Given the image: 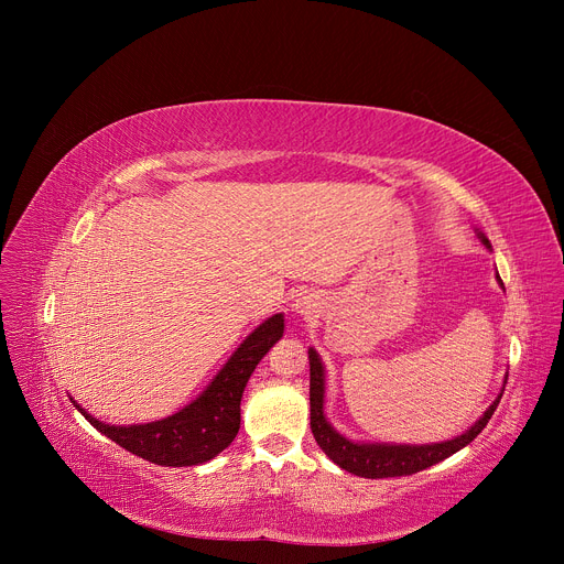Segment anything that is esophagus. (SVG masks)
Masks as SVG:
<instances>
[{
	"label": "esophagus",
	"mask_w": 564,
	"mask_h": 564,
	"mask_svg": "<svg viewBox=\"0 0 564 564\" xmlns=\"http://www.w3.org/2000/svg\"><path fill=\"white\" fill-rule=\"evenodd\" d=\"M292 311L297 313V315H302V317L313 315L317 311V297H315L313 292H308V290L300 292L297 300H294V304H292Z\"/></svg>",
	"instance_id": "1"
}]
</instances>
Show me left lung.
Returning a JSON list of instances; mask_svg holds the SVG:
<instances>
[{
  "label": "left lung",
  "instance_id": "8db88e82",
  "mask_svg": "<svg viewBox=\"0 0 564 564\" xmlns=\"http://www.w3.org/2000/svg\"><path fill=\"white\" fill-rule=\"evenodd\" d=\"M478 237L487 249H491V242L487 240L485 232L478 230ZM496 279L502 288L500 276ZM308 361H311V430L317 446L340 468L354 473V476L370 478V480L411 476V473L430 468L446 457L455 455L464 446H468V443L487 427L508 383V375H506L498 398L489 404V409L482 413L480 421L473 423L459 436L438 441V443H366V441L347 438L327 421V413H324V393H327V379L324 377L327 375H324V366L315 347H308Z\"/></svg>",
  "mask_w": 564,
  "mask_h": 564
}]
</instances>
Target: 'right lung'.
I'll list each match as a JSON object with an SVG mask.
<instances>
[{
    "label": "right lung",
    "mask_w": 564,
    "mask_h": 564,
    "mask_svg": "<svg viewBox=\"0 0 564 564\" xmlns=\"http://www.w3.org/2000/svg\"><path fill=\"white\" fill-rule=\"evenodd\" d=\"M283 313L267 317L232 351L205 391L171 416L143 425H109L73 404L98 432L132 455L160 466H198L226 451L240 430V402L260 359L283 336Z\"/></svg>",
    "instance_id": "1"
}]
</instances>
